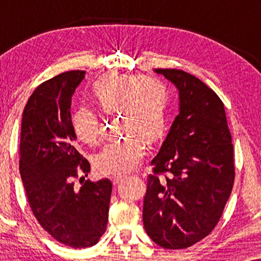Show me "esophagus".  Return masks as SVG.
Here are the masks:
<instances>
[{"instance_id": "1", "label": "esophagus", "mask_w": 261, "mask_h": 261, "mask_svg": "<svg viewBox=\"0 0 261 261\" xmlns=\"http://www.w3.org/2000/svg\"><path fill=\"white\" fill-rule=\"evenodd\" d=\"M124 177H126V176H124V174H117V176H114V177L112 178V181H113V184H114V185L119 184L120 181L122 180Z\"/></svg>"}]
</instances>
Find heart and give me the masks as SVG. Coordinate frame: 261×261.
<instances>
[{
  "label": "heart",
  "instance_id": "b5f03b06",
  "mask_svg": "<svg viewBox=\"0 0 261 261\" xmlns=\"http://www.w3.org/2000/svg\"><path fill=\"white\" fill-rule=\"evenodd\" d=\"M92 96L103 113H121V140L107 144L95 156L101 173L129 172L146 154L147 142L162 137L169 119V90L156 77L108 73L92 84ZM76 137L87 145L99 139V116L91 107L78 106L71 116Z\"/></svg>",
  "mask_w": 261,
  "mask_h": 261
}]
</instances>
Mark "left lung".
Masks as SVG:
<instances>
[{
    "mask_svg": "<svg viewBox=\"0 0 261 261\" xmlns=\"http://www.w3.org/2000/svg\"><path fill=\"white\" fill-rule=\"evenodd\" d=\"M179 90V114L152 160L144 198L148 237L184 249L212 233L231 194L234 147L223 102L201 80L177 69H155Z\"/></svg>",
    "mask_w": 261,
    "mask_h": 261,
    "instance_id": "obj_1",
    "label": "left lung"
}]
</instances>
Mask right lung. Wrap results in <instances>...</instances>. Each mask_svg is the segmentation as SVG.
Segmentation results:
<instances>
[{
    "label": "right lung",
    "mask_w": 261,
    "mask_h": 261,
    "mask_svg": "<svg viewBox=\"0 0 261 261\" xmlns=\"http://www.w3.org/2000/svg\"><path fill=\"white\" fill-rule=\"evenodd\" d=\"M84 74L67 71L35 89L23 109L19 147L32 213L55 240L71 248L90 247L105 234L113 188L107 178L74 187V179L91 170L76 147L70 113L71 97Z\"/></svg>",
    "instance_id": "right-lung-1"
}]
</instances>
